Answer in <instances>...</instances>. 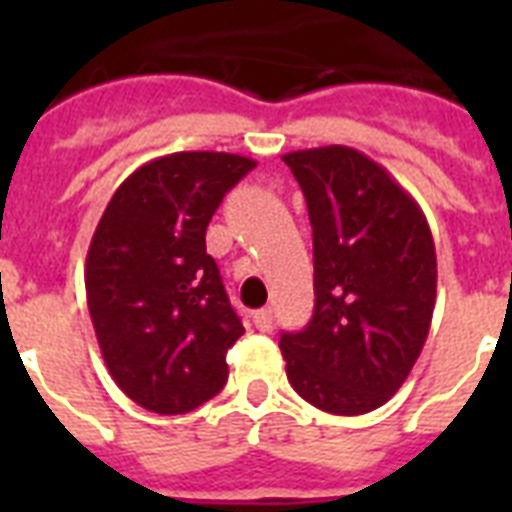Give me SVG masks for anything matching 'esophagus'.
<instances>
[{
  "mask_svg": "<svg viewBox=\"0 0 512 512\" xmlns=\"http://www.w3.org/2000/svg\"><path fill=\"white\" fill-rule=\"evenodd\" d=\"M252 319H255V327L260 329V332H268L273 324V311L271 308H260V311H255V316H252Z\"/></svg>",
  "mask_w": 512,
  "mask_h": 512,
  "instance_id": "obj_1",
  "label": "esophagus"
}]
</instances>
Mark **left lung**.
Wrapping results in <instances>:
<instances>
[{
    "mask_svg": "<svg viewBox=\"0 0 512 512\" xmlns=\"http://www.w3.org/2000/svg\"><path fill=\"white\" fill-rule=\"evenodd\" d=\"M313 228L316 308L279 348L292 388L321 412L366 414L420 358L436 305V244L420 204L348 146L284 154Z\"/></svg>",
    "mask_w": 512,
    "mask_h": 512,
    "instance_id": "8db88e82",
    "label": "left lung"
}]
</instances>
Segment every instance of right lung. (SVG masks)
I'll use <instances>...</instances> for the list:
<instances>
[{
    "label": "right lung",
    "mask_w": 512,
    "mask_h": 512,
    "mask_svg": "<svg viewBox=\"0 0 512 512\" xmlns=\"http://www.w3.org/2000/svg\"><path fill=\"white\" fill-rule=\"evenodd\" d=\"M255 164L223 151L159 156L116 188L92 233L84 287L100 353L148 412H191L228 380L225 353L244 327L204 236Z\"/></svg>",
    "instance_id": "1"
}]
</instances>
